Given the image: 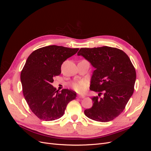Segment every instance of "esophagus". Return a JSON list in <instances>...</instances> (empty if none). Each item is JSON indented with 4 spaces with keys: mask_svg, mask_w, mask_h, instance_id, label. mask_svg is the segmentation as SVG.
Listing matches in <instances>:
<instances>
[{
    "mask_svg": "<svg viewBox=\"0 0 151 151\" xmlns=\"http://www.w3.org/2000/svg\"><path fill=\"white\" fill-rule=\"evenodd\" d=\"M77 97H78L79 98H85L84 95H78L77 96Z\"/></svg>",
    "mask_w": 151,
    "mask_h": 151,
    "instance_id": "1",
    "label": "esophagus"
}]
</instances>
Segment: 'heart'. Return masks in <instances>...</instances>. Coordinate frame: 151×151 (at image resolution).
I'll use <instances>...</instances> for the list:
<instances>
[{
	"label": "heart",
	"mask_w": 151,
	"mask_h": 151,
	"mask_svg": "<svg viewBox=\"0 0 151 151\" xmlns=\"http://www.w3.org/2000/svg\"><path fill=\"white\" fill-rule=\"evenodd\" d=\"M72 89L77 93H84L86 89V83L84 81H74L71 84Z\"/></svg>",
	"instance_id": "b5f03b06"
}]
</instances>
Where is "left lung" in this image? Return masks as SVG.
<instances>
[{
	"instance_id": "1",
	"label": "left lung",
	"mask_w": 151,
	"mask_h": 151,
	"mask_svg": "<svg viewBox=\"0 0 151 151\" xmlns=\"http://www.w3.org/2000/svg\"><path fill=\"white\" fill-rule=\"evenodd\" d=\"M94 67L90 89L98 92L93 97V106L84 110L90 119L108 122L115 119L125 109L133 94L136 72L130 59L122 50L101 47L82 48L77 53Z\"/></svg>"
}]
</instances>
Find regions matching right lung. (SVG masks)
<instances>
[{"label": "right lung", "mask_w": 151, "mask_h": 151, "mask_svg": "<svg viewBox=\"0 0 151 151\" xmlns=\"http://www.w3.org/2000/svg\"><path fill=\"white\" fill-rule=\"evenodd\" d=\"M79 48L50 45L38 48L27 58L21 73L22 92L35 115L40 120L53 121L64 114L67 105L76 93L64 89L61 92L52 85L53 77L61 73V66Z\"/></svg>", "instance_id": "add662e5"}]
</instances>
